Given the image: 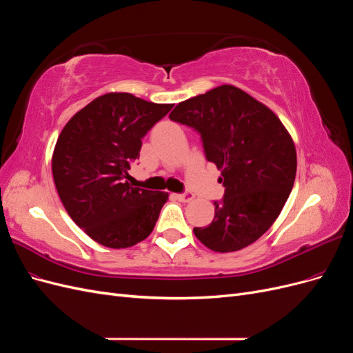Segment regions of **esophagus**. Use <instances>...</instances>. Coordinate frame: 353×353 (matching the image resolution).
<instances>
[{
  "instance_id": "34e87169",
  "label": "esophagus",
  "mask_w": 353,
  "mask_h": 353,
  "mask_svg": "<svg viewBox=\"0 0 353 353\" xmlns=\"http://www.w3.org/2000/svg\"><path fill=\"white\" fill-rule=\"evenodd\" d=\"M179 201H184V203H188V201H191L194 199V196H193V193H188V191H185V193H179V194H176L175 196Z\"/></svg>"
}]
</instances>
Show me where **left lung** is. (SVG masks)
<instances>
[{
	"label": "left lung",
	"instance_id": "1",
	"mask_svg": "<svg viewBox=\"0 0 353 353\" xmlns=\"http://www.w3.org/2000/svg\"><path fill=\"white\" fill-rule=\"evenodd\" d=\"M170 121L200 134L209 162L225 187L215 218L194 228L196 237L219 253L258 240L279 218L296 178V148L275 113L248 92L221 85L176 104Z\"/></svg>",
	"mask_w": 353,
	"mask_h": 353
}]
</instances>
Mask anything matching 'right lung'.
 <instances>
[{
	"mask_svg": "<svg viewBox=\"0 0 353 353\" xmlns=\"http://www.w3.org/2000/svg\"><path fill=\"white\" fill-rule=\"evenodd\" d=\"M170 109L109 92L63 128L51 160L57 193L73 222L105 248H131L156 225L168 193L131 187L126 178L144 135Z\"/></svg>",
	"mask_w": 353,
	"mask_h": 353,
	"instance_id": "add662e5",
	"label": "right lung"
}]
</instances>
